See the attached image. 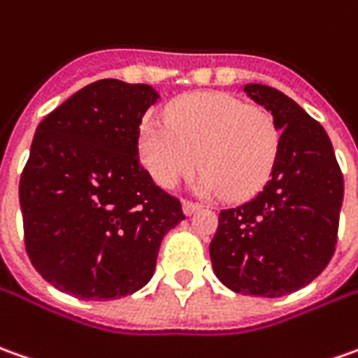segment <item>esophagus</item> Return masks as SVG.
I'll return each instance as SVG.
<instances>
[{
	"label": "esophagus",
	"mask_w": 358,
	"mask_h": 358,
	"mask_svg": "<svg viewBox=\"0 0 358 358\" xmlns=\"http://www.w3.org/2000/svg\"><path fill=\"white\" fill-rule=\"evenodd\" d=\"M201 208V205L199 203H191V201H183V213L189 217V215H193V213H196Z\"/></svg>",
	"instance_id": "34e87169"
}]
</instances>
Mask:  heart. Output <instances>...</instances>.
Returning a JSON list of instances; mask_svg holds the SVG:
<instances>
[{
	"label": "heart",
	"instance_id": "heart-1",
	"mask_svg": "<svg viewBox=\"0 0 358 358\" xmlns=\"http://www.w3.org/2000/svg\"><path fill=\"white\" fill-rule=\"evenodd\" d=\"M165 122L143 120L138 150L143 167L163 189H175L199 165L201 195L244 199L272 173L280 131L260 106L222 92H196L167 108Z\"/></svg>",
	"mask_w": 358,
	"mask_h": 358
}]
</instances>
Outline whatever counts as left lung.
Segmentation results:
<instances>
[{
  "instance_id": "obj_1",
  "label": "left lung",
  "mask_w": 358,
  "mask_h": 358,
  "mask_svg": "<svg viewBox=\"0 0 358 358\" xmlns=\"http://www.w3.org/2000/svg\"><path fill=\"white\" fill-rule=\"evenodd\" d=\"M280 131L268 183L241 207L218 215L208 252L217 278L236 294L280 297L317 278L337 244L343 175L329 136L289 96L246 84Z\"/></svg>"
}]
</instances>
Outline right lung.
Wrapping results in <instances>:
<instances>
[{
  "mask_svg": "<svg viewBox=\"0 0 358 358\" xmlns=\"http://www.w3.org/2000/svg\"><path fill=\"white\" fill-rule=\"evenodd\" d=\"M162 96L150 84L96 80L37 126L19 181L29 260L78 299L141 289L163 236L185 218L141 167V120Z\"/></svg>",
  "mask_w": 358,
  "mask_h": 358,
  "instance_id": "1",
  "label": "right lung"
}]
</instances>
